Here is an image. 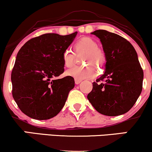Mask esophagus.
<instances>
[{"label":"esophagus","mask_w":152,"mask_h":152,"mask_svg":"<svg viewBox=\"0 0 152 152\" xmlns=\"http://www.w3.org/2000/svg\"><path fill=\"white\" fill-rule=\"evenodd\" d=\"M81 80H77V79H75V83H76V85L79 84V83H81Z\"/></svg>","instance_id":"obj_1"}]
</instances>
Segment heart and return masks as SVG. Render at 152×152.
I'll return each mask as SVG.
<instances>
[{
    "label": "heart",
    "mask_w": 152,
    "mask_h": 152,
    "mask_svg": "<svg viewBox=\"0 0 152 152\" xmlns=\"http://www.w3.org/2000/svg\"><path fill=\"white\" fill-rule=\"evenodd\" d=\"M74 50L77 53H85L83 58V64H89L83 66H74L66 71V75L77 80L95 77L98 74L96 68L93 65L102 66L106 61L104 50L97 47V43L89 37L80 38L74 44ZM75 55L69 49L65 50L63 53V63L66 67L74 65Z\"/></svg>",
    "instance_id": "1"
}]
</instances>
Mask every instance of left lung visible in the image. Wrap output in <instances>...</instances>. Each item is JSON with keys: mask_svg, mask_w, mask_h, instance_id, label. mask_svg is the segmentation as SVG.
Instances as JSON below:
<instances>
[{"mask_svg": "<svg viewBox=\"0 0 152 152\" xmlns=\"http://www.w3.org/2000/svg\"><path fill=\"white\" fill-rule=\"evenodd\" d=\"M100 39L106 56L105 71L87 96L100 114L109 116L128 112L142 91L144 72L131 43L105 30L91 33Z\"/></svg>", "mask_w": 152, "mask_h": 152, "instance_id": "left-lung-1", "label": "left lung"}]
</instances>
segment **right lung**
<instances>
[{
  "label": "right lung",
  "mask_w": 152,
  "mask_h": 152,
  "mask_svg": "<svg viewBox=\"0 0 152 152\" xmlns=\"http://www.w3.org/2000/svg\"><path fill=\"white\" fill-rule=\"evenodd\" d=\"M76 35L43 34L31 38L19 50L11 74L12 94L19 109L29 117L49 119L64 107L74 79L69 76L53 78L64 73L63 53Z\"/></svg>",
  "instance_id": "right-lung-1"
}]
</instances>
